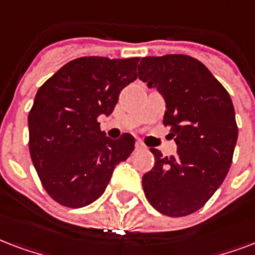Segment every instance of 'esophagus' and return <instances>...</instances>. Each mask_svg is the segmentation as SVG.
Wrapping results in <instances>:
<instances>
[{
	"instance_id": "obj_1",
	"label": "esophagus",
	"mask_w": 255,
	"mask_h": 255,
	"mask_svg": "<svg viewBox=\"0 0 255 255\" xmlns=\"http://www.w3.org/2000/svg\"><path fill=\"white\" fill-rule=\"evenodd\" d=\"M146 146L142 143L141 141H137L135 142V150H145Z\"/></svg>"
}]
</instances>
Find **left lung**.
<instances>
[{
	"mask_svg": "<svg viewBox=\"0 0 255 255\" xmlns=\"http://www.w3.org/2000/svg\"><path fill=\"white\" fill-rule=\"evenodd\" d=\"M138 77L165 98L163 125L170 128L177 154H154V167L142 177L150 205L169 217L202 208L228 175L238 126L232 98L209 69L185 54L145 57Z\"/></svg>",
	"mask_w": 255,
	"mask_h": 255,
	"instance_id": "obj_1",
	"label": "left lung"
}]
</instances>
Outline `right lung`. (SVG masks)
<instances>
[{
	"mask_svg": "<svg viewBox=\"0 0 255 255\" xmlns=\"http://www.w3.org/2000/svg\"><path fill=\"white\" fill-rule=\"evenodd\" d=\"M139 58L81 57L38 89L27 117L29 151L43 189L66 208L104 194L114 167L134 150L133 135L110 139L97 118L110 116L124 88L138 77Z\"/></svg>",
	"mask_w": 255,
	"mask_h": 255,
	"instance_id": "right-lung-1",
	"label": "right lung"
}]
</instances>
